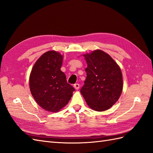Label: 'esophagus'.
Wrapping results in <instances>:
<instances>
[{
	"label": "esophagus",
	"instance_id": "esophagus-1",
	"mask_svg": "<svg viewBox=\"0 0 153 153\" xmlns=\"http://www.w3.org/2000/svg\"><path fill=\"white\" fill-rule=\"evenodd\" d=\"M74 88L76 89V90H77V89H79V85L78 83H76V84H74Z\"/></svg>",
	"mask_w": 153,
	"mask_h": 153
}]
</instances>
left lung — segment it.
Here are the masks:
<instances>
[{"label":"left lung","mask_w":153,"mask_h":153,"mask_svg":"<svg viewBox=\"0 0 153 153\" xmlns=\"http://www.w3.org/2000/svg\"><path fill=\"white\" fill-rule=\"evenodd\" d=\"M83 56L87 64V77L80 92L90 108L105 111L114 105L122 93L121 70L111 56L100 50Z\"/></svg>","instance_id":"1"}]
</instances>
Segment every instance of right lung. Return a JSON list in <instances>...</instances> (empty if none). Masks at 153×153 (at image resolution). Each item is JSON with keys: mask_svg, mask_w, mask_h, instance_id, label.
Wrapping results in <instances>:
<instances>
[{"mask_svg": "<svg viewBox=\"0 0 153 153\" xmlns=\"http://www.w3.org/2000/svg\"><path fill=\"white\" fill-rule=\"evenodd\" d=\"M63 56L54 51L44 53L35 62L30 77L32 96L41 108L56 112L69 102L74 87L60 70Z\"/></svg>", "mask_w": 153, "mask_h": 153, "instance_id": "1", "label": "right lung"}]
</instances>
